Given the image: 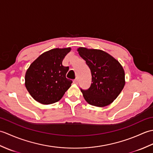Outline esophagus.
Segmentation results:
<instances>
[{
	"instance_id": "obj_1",
	"label": "esophagus",
	"mask_w": 153,
	"mask_h": 153,
	"mask_svg": "<svg viewBox=\"0 0 153 153\" xmlns=\"http://www.w3.org/2000/svg\"><path fill=\"white\" fill-rule=\"evenodd\" d=\"M73 83H75V84H77V83H78V80H77V79H74V80L73 81Z\"/></svg>"
}]
</instances>
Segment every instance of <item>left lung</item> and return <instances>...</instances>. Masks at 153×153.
I'll list each match as a JSON object with an SVG mask.
<instances>
[{"label": "left lung", "instance_id": "left-lung-1", "mask_svg": "<svg viewBox=\"0 0 153 153\" xmlns=\"http://www.w3.org/2000/svg\"><path fill=\"white\" fill-rule=\"evenodd\" d=\"M91 73V85L81 91L89 105L103 107L109 105L121 93L125 85V73L122 65L106 52L98 49L77 48Z\"/></svg>", "mask_w": 153, "mask_h": 153}]
</instances>
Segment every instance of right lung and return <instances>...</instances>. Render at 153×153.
<instances>
[{
	"label": "right lung",
	"instance_id": "1",
	"mask_svg": "<svg viewBox=\"0 0 153 153\" xmlns=\"http://www.w3.org/2000/svg\"><path fill=\"white\" fill-rule=\"evenodd\" d=\"M71 48H54L41 54L29 67L25 85L31 96L43 105L60 100L70 88L72 81L66 77L69 68L62 60Z\"/></svg>",
	"mask_w": 153,
	"mask_h": 153
}]
</instances>
